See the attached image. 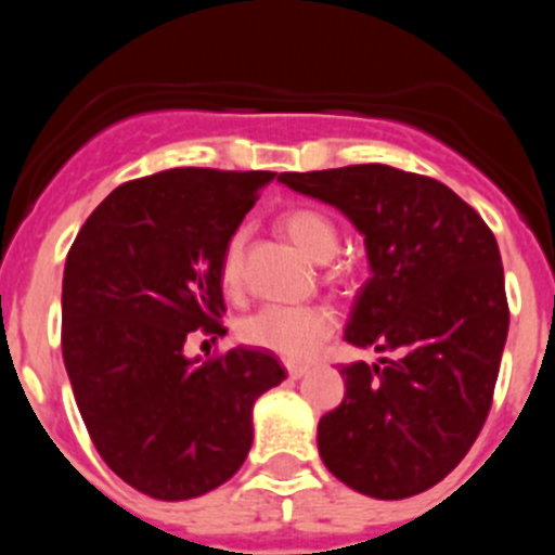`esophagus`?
I'll return each mask as SVG.
<instances>
[{
    "instance_id": "obj_1",
    "label": "esophagus",
    "mask_w": 555,
    "mask_h": 555,
    "mask_svg": "<svg viewBox=\"0 0 555 555\" xmlns=\"http://www.w3.org/2000/svg\"><path fill=\"white\" fill-rule=\"evenodd\" d=\"M306 371H309V365H300V362H287V373H289V378H300V376H306Z\"/></svg>"
}]
</instances>
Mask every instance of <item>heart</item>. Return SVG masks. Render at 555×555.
Masks as SVG:
<instances>
[{
  "label": "heart",
  "mask_w": 555,
  "mask_h": 555,
  "mask_svg": "<svg viewBox=\"0 0 555 555\" xmlns=\"http://www.w3.org/2000/svg\"><path fill=\"white\" fill-rule=\"evenodd\" d=\"M279 225L287 233L289 242L313 262L333 260L340 246L335 222L311 206L289 209L287 215H282ZM244 244L246 231L238 228L222 249L220 282L228 293H236L242 287ZM333 279H340V273H333ZM333 327L335 319L327 306H262L238 322V338L257 349L273 351L287 362H306L330 338Z\"/></svg>",
  "instance_id": "b5f03b06"
}]
</instances>
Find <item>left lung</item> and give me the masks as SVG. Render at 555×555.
Here are the masks:
<instances>
[{
  "instance_id": "8db88e82",
  "label": "left lung",
  "mask_w": 555,
  "mask_h": 555,
  "mask_svg": "<svg viewBox=\"0 0 555 555\" xmlns=\"http://www.w3.org/2000/svg\"><path fill=\"white\" fill-rule=\"evenodd\" d=\"M279 182L338 206L365 233L373 276L346 340L389 354L340 367L346 395L319 418V456L360 494H422L462 462L494 400L511 324L494 233L424 173L362 164Z\"/></svg>"
}]
</instances>
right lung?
Wrapping results in <instances>:
<instances>
[{"label": "right lung", "instance_id": "obj_1", "mask_svg": "<svg viewBox=\"0 0 555 555\" xmlns=\"http://www.w3.org/2000/svg\"><path fill=\"white\" fill-rule=\"evenodd\" d=\"M273 171L171 169L112 190L64 268L61 351L93 446L155 500L225 483L251 446V405L287 378L271 351L193 362L190 333L225 335L220 260ZM211 338V340H215Z\"/></svg>", "mask_w": 555, "mask_h": 555}]
</instances>
